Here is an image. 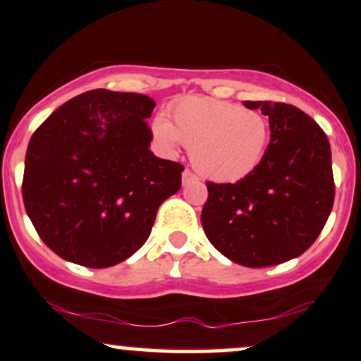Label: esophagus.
Wrapping results in <instances>:
<instances>
[{
	"instance_id": "1",
	"label": "esophagus",
	"mask_w": 361,
	"mask_h": 361,
	"mask_svg": "<svg viewBox=\"0 0 361 361\" xmlns=\"http://www.w3.org/2000/svg\"><path fill=\"white\" fill-rule=\"evenodd\" d=\"M192 181H197V176H195L192 171H188V169H185V171H183V185L192 183Z\"/></svg>"
}]
</instances>
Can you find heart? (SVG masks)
I'll list each match as a JSON object with an SVG mask.
<instances>
[{"mask_svg":"<svg viewBox=\"0 0 361 361\" xmlns=\"http://www.w3.org/2000/svg\"><path fill=\"white\" fill-rule=\"evenodd\" d=\"M173 123L156 115L152 137L163 151L175 154L188 146L193 166L219 183L246 178L261 163L268 144L267 118L255 110L209 97L180 102L171 111Z\"/></svg>","mask_w":361,"mask_h":361,"instance_id":"obj_1","label":"heart"}]
</instances>
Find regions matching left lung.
I'll use <instances>...</instances> for the list:
<instances>
[{"instance_id":"left-lung-1","label":"left lung","mask_w":361,"mask_h":361,"mask_svg":"<svg viewBox=\"0 0 361 361\" xmlns=\"http://www.w3.org/2000/svg\"><path fill=\"white\" fill-rule=\"evenodd\" d=\"M243 103L270 120V144L238 183H207L202 227L226 258L263 268L297 258L321 234L334 202L331 146L297 106Z\"/></svg>"}]
</instances>
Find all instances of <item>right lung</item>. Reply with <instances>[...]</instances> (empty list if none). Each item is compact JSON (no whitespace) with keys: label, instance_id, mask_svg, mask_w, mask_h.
Instances as JSON below:
<instances>
[{"label":"right lung","instance_id":"add662e5","mask_svg":"<svg viewBox=\"0 0 361 361\" xmlns=\"http://www.w3.org/2000/svg\"><path fill=\"white\" fill-rule=\"evenodd\" d=\"M147 94L93 90L61 105L32 135L23 204L61 258L109 268L151 234L159 205L181 186L183 166L149 149Z\"/></svg>","mask_w":361,"mask_h":361}]
</instances>
